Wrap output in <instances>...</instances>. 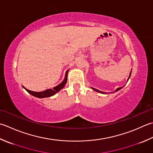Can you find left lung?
Here are the masks:
<instances>
[{
    "label": "left lung",
    "mask_w": 153,
    "mask_h": 153,
    "mask_svg": "<svg viewBox=\"0 0 153 153\" xmlns=\"http://www.w3.org/2000/svg\"><path fill=\"white\" fill-rule=\"evenodd\" d=\"M131 72L130 73V74H129V77H128V79H129V77H130V76H131ZM127 80V81H128ZM123 88V87H121V88H117V89H116V90H115V91H119V89H121V88ZM92 89H94V91H97V92H100V93H101V94H105V93L104 92H102V91H99L98 90V89H95V88H92Z\"/></svg>",
    "instance_id": "8db88e82"
}]
</instances>
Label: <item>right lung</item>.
I'll return each instance as SVG.
<instances>
[{
	"mask_svg": "<svg viewBox=\"0 0 153 153\" xmlns=\"http://www.w3.org/2000/svg\"><path fill=\"white\" fill-rule=\"evenodd\" d=\"M68 70H67L66 73H65L64 80L63 81V82L61 83H59L58 85H57L56 87H55V88H53L52 89H46V90H45L44 91L35 92V91L28 90V89H27L26 88H25L24 86H23V88H25L26 90L29 93V94H30L31 95H34V96L39 97V98L48 97H50V96H52V95H55L56 93H58L59 90H60V89H62L63 88H64V85H65V83H66L67 80H68Z\"/></svg>",
	"mask_w": 153,
	"mask_h": 153,
	"instance_id": "obj_1",
	"label": "right lung"
}]
</instances>
